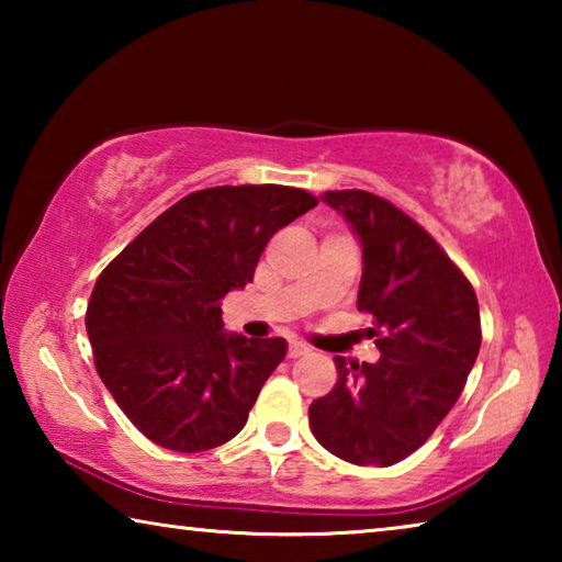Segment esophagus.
I'll return each instance as SVG.
<instances>
[{"label": "esophagus", "mask_w": 562, "mask_h": 562, "mask_svg": "<svg viewBox=\"0 0 562 562\" xmlns=\"http://www.w3.org/2000/svg\"><path fill=\"white\" fill-rule=\"evenodd\" d=\"M310 351V347H304V345H300V341H290V347H288V357L290 359H297V357H304Z\"/></svg>", "instance_id": "esophagus-1"}]
</instances>
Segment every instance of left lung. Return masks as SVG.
Masks as SVG:
<instances>
[{"label":"left lung","mask_w":562,"mask_h":562,"mask_svg":"<svg viewBox=\"0 0 562 562\" xmlns=\"http://www.w3.org/2000/svg\"><path fill=\"white\" fill-rule=\"evenodd\" d=\"M322 203L359 240L357 310L372 312L382 329V357H337L339 382L310 404V426L337 459L392 465L429 439L461 396L481 349L479 300L439 243L384 198L329 190Z\"/></svg>","instance_id":"obj_1"}]
</instances>
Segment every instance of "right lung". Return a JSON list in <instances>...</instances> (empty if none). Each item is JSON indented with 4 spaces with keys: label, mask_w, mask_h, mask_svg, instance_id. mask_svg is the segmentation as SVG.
I'll return each mask as SVG.
<instances>
[{
    "label": "right lung",
    "mask_w": 562,
    "mask_h": 562,
    "mask_svg": "<svg viewBox=\"0 0 562 562\" xmlns=\"http://www.w3.org/2000/svg\"><path fill=\"white\" fill-rule=\"evenodd\" d=\"M315 205L284 186L198 190L101 272L87 310L97 372L150 441L198 453L240 434L288 341L227 331L221 300L252 282L270 237Z\"/></svg>",
    "instance_id": "obj_1"
}]
</instances>
